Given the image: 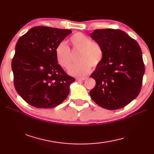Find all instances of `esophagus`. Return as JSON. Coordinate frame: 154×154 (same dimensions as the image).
I'll return each mask as SVG.
<instances>
[{"label":"esophagus","mask_w":154,"mask_h":154,"mask_svg":"<svg viewBox=\"0 0 154 154\" xmlns=\"http://www.w3.org/2000/svg\"><path fill=\"white\" fill-rule=\"evenodd\" d=\"M87 79H88L87 77H77L76 79L77 81H84V80Z\"/></svg>","instance_id":"34e87169"}]
</instances>
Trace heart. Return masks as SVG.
<instances>
[{
	"label": "heart",
	"instance_id": "obj_1",
	"mask_svg": "<svg viewBox=\"0 0 154 154\" xmlns=\"http://www.w3.org/2000/svg\"><path fill=\"white\" fill-rule=\"evenodd\" d=\"M72 51H79L77 60L79 62L70 68L69 73L75 77L83 76L90 72L92 66L97 67L102 62L104 51L98 43L93 41L82 32H76L69 38ZM56 58L58 64L63 69H69L72 62L69 48L64 43H60L56 48Z\"/></svg>",
	"mask_w": 154,
	"mask_h": 154
}]
</instances>
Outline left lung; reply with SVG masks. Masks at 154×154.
Instances as JSON below:
<instances>
[{
	"instance_id": "8db88e82",
	"label": "left lung",
	"mask_w": 154,
	"mask_h": 154,
	"mask_svg": "<svg viewBox=\"0 0 154 154\" xmlns=\"http://www.w3.org/2000/svg\"><path fill=\"white\" fill-rule=\"evenodd\" d=\"M90 36L102 47L104 57L91 74L96 85L90 95L109 110L124 107L137 97L141 89L145 66L136 41L124 31L97 29Z\"/></svg>"
}]
</instances>
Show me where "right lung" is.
Instances as JSON below:
<instances>
[{
    "instance_id": "obj_1",
    "label": "right lung",
    "mask_w": 154,
    "mask_h": 154,
    "mask_svg": "<svg viewBox=\"0 0 154 154\" xmlns=\"http://www.w3.org/2000/svg\"><path fill=\"white\" fill-rule=\"evenodd\" d=\"M71 30L35 26L18 39L12 60L14 86L19 95L36 108L59 105L75 79L58 64L56 48Z\"/></svg>"
}]
</instances>
